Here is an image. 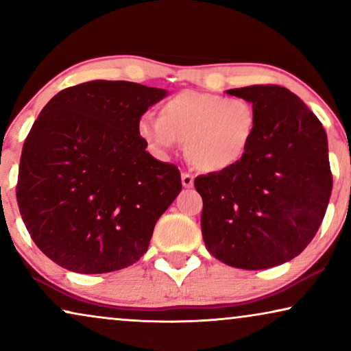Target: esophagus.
<instances>
[{
    "label": "esophagus",
    "instance_id": "34e87169",
    "mask_svg": "<svg viewBox=\"0 0 351 351\" xmlns=\"http://www.w3.org/2000/svg\"><path fill=\"white\" fill-rule=\"evenodd\" d=\"M182 185L185 189H191L193 186V176L189 174V172H182Z\"/></svg>",
    "mask_w": 351,
    "mask_h": 351
}]
</instances>
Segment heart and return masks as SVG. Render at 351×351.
Returning a JSON list of instances; mask_svg holds the SVG:
<instances>
[{"instance_id": "obj_1", "label": "heart", "mask_w": 351, "mask_h": 351, "mask_svg": "<svg viewBox=\"0 0 351 351\" xmlns=\"http://www.w3.org/2000/svg\"><path fill=\"white\" fill-rule=\"evenodd\" d=\"M257 124V110L247 99L184 90L161 105L160 117L142 114L137 132L156 155L166 156L184 142L191 166L222 172L244 160Z\"/></svg>"}]
</instances>
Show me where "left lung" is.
<instances>
[{"label":"left lung","instance_id":"left-lung-1","mask_svg":"<svg viewBox=\"0 0 351 351\" xmlns=\"http://www.w3.org/2000/svg\"><path fill=\"white\" fill-rule=\"evenodd\" d=\"M258 124L244 160L195 179L203 198L201 232L208 251L243 270H263L304 251L328 209L332 174L328 136L313 112L281 86H246Z\"/></svg>","mask_w":351,"mask_h":351}]
</instances>
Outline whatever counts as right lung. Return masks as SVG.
Wrapping results in <instances>:
<instances>
[{
  "instance_id": "right-lung-1",
  "label": "right lung",
  "mask_w": 351,
  "mask_h": 351,
  "mask_svg": "<svg viewBox=\"0 0 351 351\" xmlns=\"http://www.w3.org/2000/svg\"><path fill=\"white\" fill-rule=\"evenodd\" d=\"M166 89L88 81L56 94L22 148L17 203L57 265L95 275L132 265L180 193L177 166L148 153L137 123Z\"/></svg>"
}]
</instances>
